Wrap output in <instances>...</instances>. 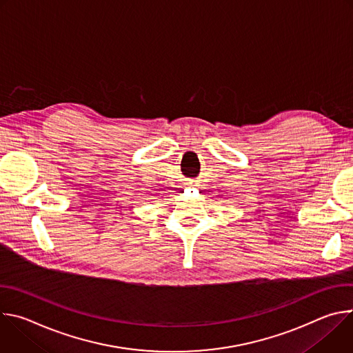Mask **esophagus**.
I'll use <instances>...</instances> for the list:
<instances>
[{
	"label": "esophagus",
	"instance_id": "34e87169",
	"mask_svg": "<svg viewBox=\"0 0 353 353\" xmlns=\"http://www.w3.org/2000/svg\"><path fill=\"white\" fill-rule=\"evenodd\" d=\"M187 184H188V185H194V181H188Z\"/></svg>",
	"mask_w": 353,
	"mask_h": 353
}]
</instances>
